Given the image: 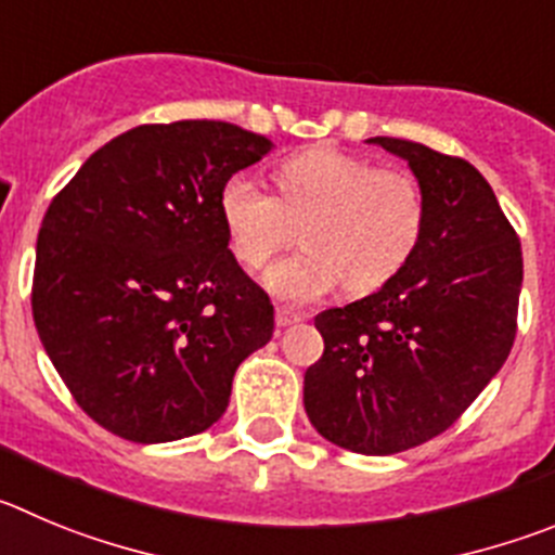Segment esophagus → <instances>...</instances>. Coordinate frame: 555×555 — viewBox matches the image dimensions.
<instances>
[{"instance_id": "34e87169", "label": "esophagus", "mask_w": 555, "mask_h": 555, "mask_svg": "<svg viewBox=\"0 0 555 555\" xmlns=\"http://www.w3.org/2000/svg\"><path fill=\"white\" fill-rule=\"evenodd\" d=\"M301 320H304V314L295 312V309H287V307L276 309V325H279V328H287V325L301 323Z\"/></svg>"}]
</instances>
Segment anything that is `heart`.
I'll use <instances>...</instances> for the list:
<instances>
[{
  "label": "heart",
  "mask_w": 555,
  "mask_h": 555,
  "mask_svg": "<svg viewBox=\"0 0 555 555\" xmlns=\"http://www.w3.org/2000/svg\"><path fill=\"white\" fill-rule=\"evenodd\" d=\"M276 196L243 175L219 189V219L241 266L260 271L289 246L301 227L307 248L266 273L273 295L293 304L318 301L339 284L366 295L388 284L413 260L427 224V202L400 169L336 147H309L279 160Z\"/></svg>",
  "instance_id": "1"
}]
</instances>
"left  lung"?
<instances>
[{
  "instance_id": "obj_1",
  "label": "left lung",
  "mask_w": 555,
  "mask_h": 555,
  "mask_svg": "<svg viewBox=\"0 0 555 555\" xmlns=\"http://www.w3.org/2000/svg\"><path fill=\"white\" fill-rule=\"evenodd\" d=\"M366 142L408 160L427 224L402 273L314 318L325 350L304 375V408L325 441L397 454L452 427L504 366L517 331L522 251L468 160L408 139Z\"/></svg>"
}]
</instances>
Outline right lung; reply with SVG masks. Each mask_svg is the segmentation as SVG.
Segmentation results:
<instances>
[{"label":"right lung","mask_w":555,"mask_h":555,"mask_svg":"<svg viewBox=\"0 0 555 555\" xmlns=\"http://www.w3.org/2000/svg\"><path fill=\"white\" fill-rule=\"evenodd\" d=\"M273 150L219 120L139 126L81 164L40 224L33 318L81 411L133 443L202 433L273 304L230 251L219 189Z\"/></svg>","instance_id":"add662e5"}]
</instances>
